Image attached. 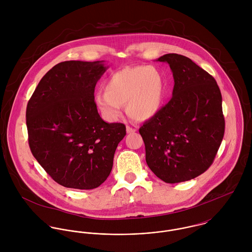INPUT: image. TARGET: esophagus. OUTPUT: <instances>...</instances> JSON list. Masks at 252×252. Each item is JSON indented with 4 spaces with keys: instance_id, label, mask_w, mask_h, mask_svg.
<instances>
[{
    "instance_id": "obj_1",
    "label": "esophagus",
    "mask_w": 252,
    "mask_h": 252,
    "mask_svg": "<svg viewBox=\"0 0 252 252\" xmlns=\"http://www.w3.org/2000/svg\"><path fill=\"white\" fill-rule=\"evenodd\" d=\"M126 131H127L128 134H131V133H135V132L137 131V129H136L135 127H132V126H130V125H127V126H126Z\"/></svg>"
}]
</instances>
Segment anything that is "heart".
<instances>
[{
	"label": "heart",
	"instance_id": "heart-1",
	"mask_svg": "<svg viewBox=\"0 0 252 252\" xmlns=\"http://www.w3.org/2000/svg\"><path fill=\"white\" fill-rule=\"evenodd\" d=\"M104 89L105 93H97L94 101L110 121L119 117L125 104L131 117L148 120L160 111L166 98L164 74L154 66L122 68L108 76Z\"/></svg>",
	"mask_w": 252,
	"mask_h": 252
}]
</instances>
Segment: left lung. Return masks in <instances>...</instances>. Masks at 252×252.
<instances>
[{
    "instance_id": "left-lung-1",
    "label": "left lung",
    "mask_w": 252,
    "mask_h": 252,
    "mask_svg": "<svg viewBox=\"0 0 252 252\" xmlns=\"http://www.w3.org/2000/svg\"><path fill=\"white\" fill-rule=\"evenodd\" d=\"M157 61L170 65L173 97L139 132L149 169L160 180L178 183L213 164L225 130L222 97L216 79L188 57L169 53Z\"/></svg>"
}]
</instances>
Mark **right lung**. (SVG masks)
<instances>
[{
  "label": "right lung",
  "mask_w": 252,
  "mask_h": 252,
  "mask_svg": "<svg viewBox=\"0 0 252 252\" xmlns=\"http://www.w3.org/2000/svg\"><path fill=\"white\" fill-rule=\"evenodd\" d=\"M104 61H65L40 79L28 102L26 124L31 151L57 183L89 190L108 179L122 123H107L94 101Z\"/></svg>",
  "instance_id": "add662e5"
}]
</instances>
